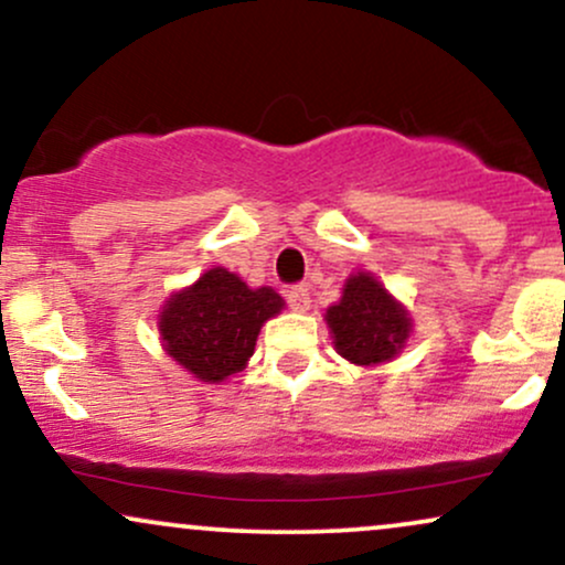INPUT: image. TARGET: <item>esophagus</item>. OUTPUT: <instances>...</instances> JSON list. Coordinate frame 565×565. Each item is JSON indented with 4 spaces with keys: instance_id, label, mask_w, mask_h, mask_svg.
<instances>
[{
    "instance_id": "1",
    "label": "esophagus",
    "mask_w": 565,
    "mask_h": 565,
    "mask_svg": "<svg viewBox=\"0 0 565 565\" xmlns=\"http://www.w3.org/2000/svg\"><path fill=\"white\" fill-rule=\"evenodd\" d=\"M287 302L295 312L310 310V289L305 284H297V287L287 289Z\"/></svg>"
}]
</instances>
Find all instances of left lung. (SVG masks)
Instances as JSON below:
<instances>
[{"instance_id":"obj_1","label":"left lung","mask_w":565,"mask_h":565,"mask_svg":"<svg viewBox=\"0 0 565 565\" xmlns=\"http://www.w3.org/2000/svg\"><path fill=\"white\" fill-rule=\"evenodd\" d=\"M339 355L358 365H376L397 355L407 334L411 318L386 289L369 274L352 276L344 295L326 312Z\"/></svg>"}]
</instances>
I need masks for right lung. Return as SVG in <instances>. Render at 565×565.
I'll list each match as a JSON object with an SVG mask.
<instances>
[{"label": "right lung", "mask_w": 565, "mask_h": 565, "mask_svg": "<svg viewBox=\"0 0 565 565\" xmlns=\"http://www.w3.org/2000/svg\"><path fill=\"white\" fill-rule=\"evenodd\" d=\"M284 308L274 289H249L226 268L200 276L166 302L160 334L168 355L202 382H223L255 352L260 326Z\"/></svg>", "instance_id": "1"}]
</instances>
